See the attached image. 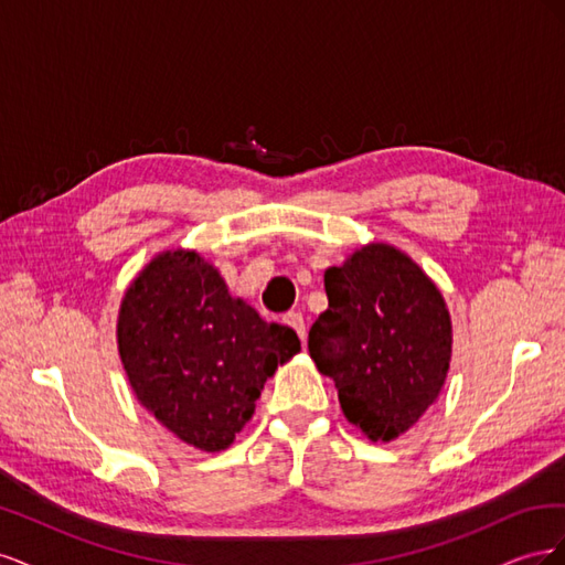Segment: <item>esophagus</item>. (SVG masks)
I'll return each mask as SVG.
<instances>
[{
    "label": "esophagus",
    "mask_w": 565,
    "mask_h": 565,
    "mask_svg": "<svg viewBox=\"0 0 565 565\" xmlns=\"http://www.w3.org/2000/svg\"><path fill=\"white\" fill-rule=\"evenodd\" d=\"M282 322L287 324V328H292V330L299 334V339H301V341L306 339V322H303V316H301V313H297V311H292V313H285Z\"/></svg>",
    "instance_id": "34e87169"
}]
</instances>
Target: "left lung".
Wrapping results in <instances>:
<instances>
[{
  "label": "left lung",
  "mask_w": 565,
  "mask_h": 565,
  "mask_svg": "<svg viewBox=\"0 0 565 565\" xmlns=\"http://www.w3.org/2000/svg\"><path fill=\"white\" fill-rule=\"evenodd\" d=\"M328 311L309 332L344 417L370 440L405 434L446 384L452 322L431 278L401 249L372 243L324 270Z\"/></svg>",
  "instance_id": "8db88e82"
}]
</instances>
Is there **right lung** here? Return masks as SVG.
I'll return each instance as SVG.
<instances>
[{
	"mask_svg": "<svg viewBox=\"0 0 565 565\" xmlns=\"http://www.w3.org/2000/svg\"><path fill=\"white\" fill-rule=\"evenodd\" d=\"M117 349L136 398L204 452L226 450L278 365L299 353L292 328L228 295L193 249L158 254L125 292Z\"/></svg>",
	"mask_w": 565,
	"mask_h": 565,
	"instance_id": "add662e5",
	"label": "right lung"
}]
</instances>
